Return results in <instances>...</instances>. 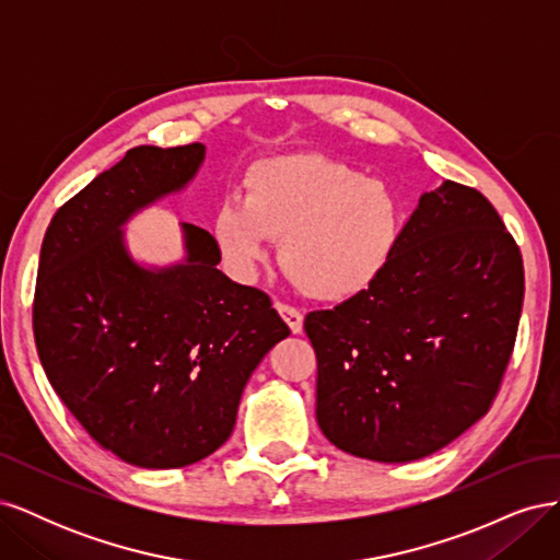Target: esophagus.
I'll use <instances>...</instances> for the list:
<instances>
[{
  "label": "esophagus",
  "mask_w": 560,
  "mask_h": 560,
  "mask_svg": "<svg viewBox=\"0 0 560 560\" xmlns=\"http://www.w3.org/2000/svg\"><path fill=\"white\" fill-rule=\"evenodd\" d=\"M276 311L282 315V319L287 322V327L292 329V334H301V329H303V315H301L299 308L290 306V303L278 301L276 303Z\"/></svg>",
  "instance_id": "34e87169"
}]
</instances>
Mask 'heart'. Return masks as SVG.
Here are the masks:
<instances>
[{
  "label": "heart",
  "mask_w": 560,
  "mask_h": 560,
  "mask_svg": "<svg viewBox=\"0 0 560 560\" xmlns=\"http://www.w3.org/2000/svg\"><path fill=\"white\" fill-rule=\"evenodd\" d=\"M245 200L214 214V238L229 268L247 278L280 241V264L303 294L343 301L369 290L399 245L404 212L397 194L352 165L301 151L254 163Z\"/></svg>",
  "instance_id": "obj_1"
}]
</instances>
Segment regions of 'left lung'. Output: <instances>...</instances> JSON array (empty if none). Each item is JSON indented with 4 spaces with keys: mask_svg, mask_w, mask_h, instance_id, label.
Returning a JSON list of instances; mask_svg holds the SVG:
<instances>
[{
    "mask_svg": "<svg viewBox=\"0 0 560 560\" xmlns=\"http://www.w3.org/2000/svg\"><path fill=\"white\" fill-rule=\"evenodd\" d=\"M523 259L490 200L425 194L369 290L303 319L317 358V425L366 460L409 463L493 406L512 360Z\"/></svg>",
    "mask_w": 560,
    "mask_h": 560,
    "instance_id": "obj_1",
    "label": "left lung"
}]
</instances>
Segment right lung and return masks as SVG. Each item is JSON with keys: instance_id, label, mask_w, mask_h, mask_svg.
<instances>
[{"instance_id": "right-lung-1", "label": "right lung", "mask_w": 560, "mask_h": 560, "mask_svg": "<svg viewBox=\"0 0 560 560\" xmlns=\"http://www.w3.org/2000/svg\"><path fill=\"white\" fill-rule=\"evenodd\" d=\"M206 147H132L46 229L32 329L48 383L95 442L167 469L202 460L233 432L243 387L290 327L257 287L226 278L217 241L184 224L189 259L132 264L121 226L194 177Z\"/></svg>"}]
</instances>
